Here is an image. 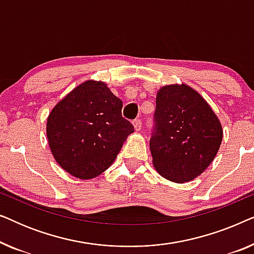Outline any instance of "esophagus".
Listing matches in <instances>:
<instances>
[{
  "mask_svg": "<svg viewBox=\"0 0 254 254\" xmlns=\"http://www.w3.org/2000/svg\"><path fill=\"white\" fill-rule=\"evenodd\" d=\"M133 125H134V128L136 130H140L142 128V120L141 119H135L133 121Z\"/></svg>",
  "mask_w": 254,
  "mask_h": 254,
  "instance_id": "esophagus-1",
  "label": "esophagus"
}]
</instances>
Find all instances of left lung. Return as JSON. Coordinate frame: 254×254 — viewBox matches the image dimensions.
Here are the masks:
<instances>
[{"mask_svg": "<svg viewBox=\"0 0 254 254\" xmlns=\"http://www.w3.org/2000/svg\"><path fill=\"white\" fill-rule=\"evenodd\" d=\"M152 121V162L159 175L171 182L196 178L220 149V121L206 100L185 84L159 90Z\"/></svg>", "mask_w": 254, "mask_h": 254, "instance_id": "1", "label": "left lung"}]
</instances>
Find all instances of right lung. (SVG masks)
Instances as JSON below:
<instances>
[{
	"label": "right lung",
	"instance_id": "1",
	"mask_svg": "<svg viewBox=\"0 0 254 254\" xmlns=\"http://www.w3.org/2000/svg\"><path fill=\"white\" fill-rule=\"evenodd\" d=\"M123 102L103 82L88 81L64 97L47 119L52 154L62 169L91 179L114 162L134 126L121 114Z\"/></svg>",
	"mask_w": 254,
	"mask_h": 254
}]
</instances>
